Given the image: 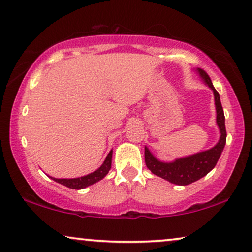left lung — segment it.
Listing matches in <instances>:
<instances>
[{
  "mask_svg": "<svg viewBox=\"0 0 252 252\" xmlns=\"http://www.w3.org/2000/svg\"><path fill=\"white\" fill-rule=\"evenodd\" d=\"M199 76L202 77L204 83L213 91L214 103H216L217 110V124L220 130V139L218 144L212 149L198 152L192 156L180 158L172 162H162L158 160L150 150L145 146V163L151 172L154 175L167 180L170 183L177 184V186H188L192 182H196L207 175L211 170L217 165L218 160L222 153L223 147L226 145V126H224V114L222 106H221L220 95L216 89H214L212 82L209 75L202 69H197Z\"/></svg>",
  "mask_w": 252,
  "mask_h": 252,
  "instance_id": "left-lung-1",
  "label": "left lung"
}]
</instances>
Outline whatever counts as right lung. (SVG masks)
Masks as SVG:
<instances>
[{
	"instance_id": "right-lung-1",
	"label": "right lung",
	"mask_w": 252,
	"mask_h": 252,
	"mask_svg": "<svg viewBox=\"0 0 252 252\" xmlns=\"http://www.w3.org/2000/svg\"><path fill=\"white\" fill-rule=\"evenodd\" d=\"M112 156H113V151H110L108 153V156L106 157L105 161L101 166L99 167L95 172H93L89 175L82 176V177H77V179H55V177H50V179L55 181L60 184H63V186L70 188V189H84V188L92 186L96 182H99L100 180H102L107 174H108L110 167H112Z\"/></svg>"
}]
</instances>
